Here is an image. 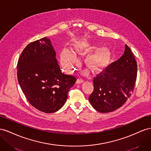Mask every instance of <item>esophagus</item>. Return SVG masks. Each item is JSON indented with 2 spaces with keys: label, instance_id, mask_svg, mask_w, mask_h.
<instances>
[{
  "label": "esophagus",
  "instance_id": "34e87169",
  "mask_svg": "<svg viewBox=\"0 0 151 151\" xmlns=\"http://www.w3.org/2000/svg\"><path fill=\"white\" fill-rule=\"evenodd\" d=\"M83 80L81 79V78H78V80H76V83H78V84L81 83H83Z\"/></svg>",
  "mask_w": 151,
  "mask_h": 151
}]
</instances>
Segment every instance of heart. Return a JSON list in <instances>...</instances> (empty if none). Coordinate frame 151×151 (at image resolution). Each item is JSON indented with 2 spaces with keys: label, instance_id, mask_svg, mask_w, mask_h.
Listing matches in <instances>:
<instances>
[{
  "label": "heart",
  "instance_id": "obj_1",
  "mask_svg": "<svg viewBox=\"0 0 151 151\" xmlns=\"http://www.w3.org/2000/svg\"><path fill=\"white\" fill-rule=\"evenodd\" d=\"M95 49V47L86 42H81L75 47V52L81 54L90 52ZM111 58V53L108 49L102 48L96 52L88 55L85 62L87 65L93 71H99L107 66ZM78 62L76 55L68 49H64L61 54V65L67 73L73 70L75 64Z\"/></svg>",
  "mask_w": 151,
  "mask_h": 151
}]
</instances>
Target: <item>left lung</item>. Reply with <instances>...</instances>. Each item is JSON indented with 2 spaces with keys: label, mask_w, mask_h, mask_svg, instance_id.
<instances>
[{
  "label": "left lung",
  "mask_w": 151,
  "mask_h": 151,
  "mask_svg": "<svg viewBox=\"0 0 151 151\" xmlns=\"http://www.w3.org/2000/svg\"><path fill=\"white\" fill-rule=\"evenodd\" d=\"M137 75V61L131 49L125 45L122 56L93 78V91L88 97L90 104L100 113L119 108L133 92Z\"/></svg>",
  "instance_id": "1"
}]
</instances>
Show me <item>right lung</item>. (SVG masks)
Masks as SVG:
<instances>
[{
  "label": "right lung",
  "instance_id": "1",
  "mask_svg": "<svg viewBox=\"0 0 151 151\" xmlns=\"http://www.w3.org/2000/svg\"><path fill=\"white\" fill-rule=\"evenodd\" d=\"M55 55L50 40L44 37L25 47L17 65L18 80L25 97L46 113L61 108L76 81V77L61 72Z\"/></svg>",
  "mask_w": 151,
  "mask_h": 151
}]
</instances>
